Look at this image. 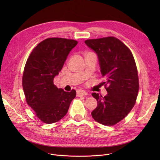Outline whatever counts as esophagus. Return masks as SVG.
Masks as SVG:
<instances>
[{"label":"esophagus","mask_w":160,"mask_h":160,"mask_svg":"<svg viewBox=\"0 0 160 160\" xmlns=\"http://www.w3.org/2000/svg\"><path fill=\"white\" fill-rule=\"evenodd\" d=\"M77 94L78 97H82V96H84V95H88V93H86L85 91L81 90V89H79L77 91Z\"/></svg>","instance_id":"obj_1"}]
</instances>
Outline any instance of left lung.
<instances>
[{
    "instance_id": "8db88e82",
    "label": "left lung",
    "mask_w": 160,
    "mask_h": 160,
    "mask_svg": "<svg viewBox=\"0 0 160 160\" xmlns=\"http://www.w3.org/2000/svg\"><path fill=\"white\" fill-rule=\"evenodd\" d=\"M85 43L97 54L108 94L93 93L97 106L93 118L105 126H113L127 116L136 102L139 78L136 64L128 47L115 37L88 39Z\"/></svg>"
}]
</instances>
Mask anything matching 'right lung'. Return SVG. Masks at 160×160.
Segmentation results:
<instances>
[{
	"label": "right lung",
	"instance_id": "1",
	"mask_svg": "<svg viewBox=\"0 0 160 160\" xmlns=\"http://www.w3.org/2000/svg\"><path fill=\"white\" fill-rule=\"evenodd\" d=\"M78 41L60 38H47L33 49L24 66L22 88L28 105L46 124L62 119L76 97V91L65 92L54 84L67 57Z\"/></svg>",
	"mask_w": 160,
	"mask_h": 160
}]
</instances>
